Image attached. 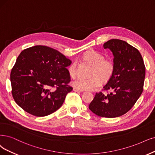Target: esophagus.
I'll list each match as a JSON object with an SVG mask.
<instances>
[{
    "label": "esophagus",
    "instance_id": "34e87169",
    "mask_svg": "<svg viewBox=\"0 0 155 155\" xmlns=\"http://www.w3.org/2000/svg\"><path fill=\"white\" fill-rule=\"evenodd\" d=\"M73 91H75V92H78V93H81V92H82V91L79 90V89H76V88H74V89H73Z\"/></svg>",
    "mask_w": 155,
    "mask_h": 155
}]
</instances>
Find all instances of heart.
I'll list each match as a JSON object with an SVG mask.
<instances>
[{"label": "heart", "mask_w": 155, "mask_h": 155, "mask_svg": "<svg viewBox=\"0 0 155 155\" xmlns=\"http://www.w3.org/2000/svg\"><path fill=\"white\" fill-rule=\"evenodd\" d=\"M85 61L94 66L90 78H78L72 82V85L79 90H91L101 85V79L106 81L110 79L115 69V64L111 59H105L104 55L94 50L87 51L84 55ZM68 71L70 76L74 78L77 74V62H73L68 66Z\"/></svg>", "instance_id": "b5f03b06"}]
</instances>
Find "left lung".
Wrapping results in <instances>:
<instances>
[{
	"label": "left lung",
	"instance_id": "left-lung-1",
	"mask_svg": "<svg viewBox=\"0 0 155 155\" xmlns=\"http://www.w3.org/2000/svg\"><path fill=\"white\" fill-rule=\"evenodd\" d=\"M114 55L115 69L104 90L96 93L89 105L96 115L117 117L128 112L140 96L144 86L146 68L139 50L123 40L112 39L104 43Z\"/></svg>",
	"mask_w": 155,
	"mask_h": 155
}]
</instances>
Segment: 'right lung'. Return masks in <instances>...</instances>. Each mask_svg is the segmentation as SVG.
I'll list each match as a JSON object with an SVG mask.
<instances>
[{"label":"right lung","instance_id":"obj_1","mask_svg":"<svg viewBox=\"0 0 155 155\" xmlns=\"http://www.w3.org/2000/svg\"><path fill=\"white\" fill-rule=\"evenodd\" d=\"M71 61L54 48L36 45L23 50L12 68V95L22 109L37 117L62 106L73 88L67 67Z\"/></svg>","mask_w":155,"mask_h":155}]
</instances>
